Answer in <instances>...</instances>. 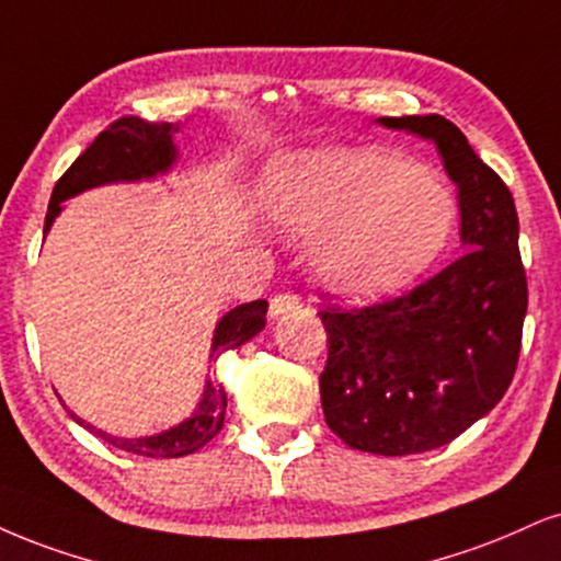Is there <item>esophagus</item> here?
<instances>
[{
	"label": "esophagus",
	"instance_id": "obj_1",
	"mask_svg": "<svg viewBox=\"0 0 561 561\" xmlns=\"http://www.w3.org/2000/svg\"><path fill=\"white\" fill-rule=\"evenodd\" d=\"M299 307H301L299 296L278 294L273 301H270V317H273V320H275V317H283V314L294 312V309H299Z\"/></svg>",
	"mask_w": 561,
	"mask_h": 561
}]
</instances>
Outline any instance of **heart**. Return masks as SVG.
<instances>
[{
  "mask_svg": "<svg viewBox=\"0 0 561 561\" xmlns=\"http://www.w3.org/2000/svg\"><path fill=\"white\" fill-rule=\"evenodd\" d=\"M267 216L286 237L314 241V273L351 299L411 286L453 237V192L432 171L377 148L278 156L265 171Z\"/></svg>",
  "mask_w": 561,
  "mask_h": 561,
  "instance_id": "b5f03b06",
  "label": "heart"
}]
</instances>
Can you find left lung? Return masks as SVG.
Returning <instances> with one entry per match:
<instances>
[{"label":"left lung","mask_w":561,"mask_h":561,"mask_svg":"<svg viewBox=\"0 0 561 561\" xmlns=\"http://www.w3.org/2000/svg\"><path fill=\"white\" fill-rule=\"evenodd\" d=\"M387 129L437 145L458 186L460 254L400 299L322 309L324 421L371 455L437 449L500 403L515 377L528 283L507 184L445 116H379Z\"/></svg>","instance_id":"obj_1"}]
</instances>
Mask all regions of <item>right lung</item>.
<instances>
[{"mask_svg":"<svg viewBox=\"0 0 561 561\" xmlns=\"http://www.w3.org/2000/svg\"><path fill=\"white\" fill-rule=\"evenodd\" d=\"M182 124H153L137 119V116H124V119L114 122L112 127L103 129V133L90 142V148L82 153L65 171V176L59 179L57 186L51 192V203H48V213L44 220V233H48L54 220L61 213V203L69 197L80 195V192L93 190V186L103 184H116V182H142V179H156L161 174H169L174 169L179 150L174 145V135L179 133ZM265 314H267V301H249L241 307L231 309L224 314L216 324V333H213L210 345V358L224 351L239 348L247 341H252L254 335L262 333L265 328ZM69 416L78 421L80 426H85L88 432H93L95 437L106 439L108 445L124 449V453L145 455V458H182L207 445L224 426L226 416V390L213 379H205L203 398L195 408L190 419H184L182 424L165 428L153 437H116V434L95 428L93 424H85L78 413L67 411Z\"/></svg>","mask_w":561,"mask_h":561,"instance_id":"1","label":"right lung"}]
</instances>
